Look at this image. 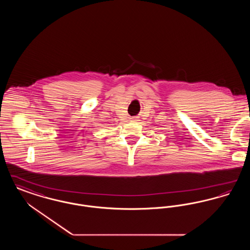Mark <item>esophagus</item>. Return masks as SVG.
<instances>
[{"label": "esophagus", "instance_id": "obj_1", "mask_svg": "<svg viewBox=\"0 0 250 250\" xmlns=\"http://www.w3.org/2000/svg\"><path fill=\"white\" fill-rule=\"evenodd\" d=\"M134 120H135V121H136V120H137V118H134Z\"/></svg>", "mask_w": 250, "mask_h": 250}]
</instances>
